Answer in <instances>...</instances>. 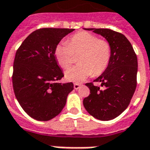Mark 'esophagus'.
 Listing matches in <instances>:
<instances>
[{"label": "esophagus", "mask_w": 150, "mask_h": 150, "mask_svg": "<svg viewBox=\"0 0 150 150\" xmlns=\"http://www.w3.org/2000/svg\"><path fill=\"white\" fill-rule=\"evenodd\" d=\"M74 89H76V90H77V89H79L80 88H81V84H74Z\"/></svg>", "instance_id": "1"}]
</instances>
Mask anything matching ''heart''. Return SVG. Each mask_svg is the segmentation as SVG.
Instances as JSON below:
<instances>
[{
    "label": "heart",
    "mask_w": 150,
    "mask_h": 150,
    "mask_svg": "<svg viewBox=\"0 0 150 150\" xmlns=\"http://www.w3.org/2000/svg\"><path fill=\"white\" fill-rule=\"evenodd\" d=\"M81 52L79 65L72 66L65 72L69 81L80 83L92 75H100L108 66L111 58V47L107 41L88 31H79L57 45L54 57L62 69L68 68L73 60V54Z\"/></svg>",
    "instance_id": "b5f03b06"
}]
</instances>
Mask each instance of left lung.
I'll return each instance as SVG.
<instances>
[{"mask_svg":"<svg viewBox=\"0 0 150 150\" xmlns=\"http://www.w3.org/2000/svg\"><path fill=\"white\" fill-rule=\"evenodd\" d=\"M100 35L111 47L108 66L94 81L100 88L87 83L90 95L83 101L84 108L94 118L108 121L127 109L137 86L138 58L132 45L122 34L108 28H84Z\"/></svg>","mask_w":150,"mask_h":150,"instance_id":"obj_1","label":"left lung"}]
</instances>
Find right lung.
Returning a JSON list of instances; mask_svg holds the SVG:
<instances>
[{
	"mask_svg": "<svg viewBox=\"0 0 150 150\" xmlns=\"http://www.w3.org/2000/svg\"><path fill=\"white\" fill-rule=\"evenodd\" d=\"M74 29L42 28L25 39L16 53L12 84L18 102L28 115L49 121L62 111L74 90L72 82L59 83L63 76L54 57L59 42Z\"/></svg>",
	"mask_w": 150,
	"mask_h": 150,
	"instance_id": "1",
	"label": "right lung"
}]
</instances>
